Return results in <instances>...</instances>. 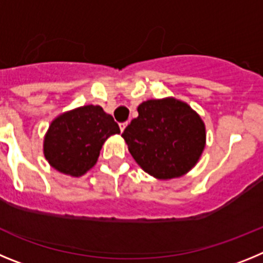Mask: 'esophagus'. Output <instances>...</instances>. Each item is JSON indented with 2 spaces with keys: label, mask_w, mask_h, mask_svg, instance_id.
Returning a JSON list of instances; mask_svg holds the SVG:
<instances>
[{
  "label": "esophagus",
  "mask_w": 263,
  "mask_h": 263,
  "mask_svg": "<svg viewBox=\"0 0 263 263\" xmlns=\"http://www.w3.org/2000/svg\"><path fill=\"white\" fill-rule=\"evenodd\" d=\"M127 126V122H122V124H120V129H121V132H124L125 130V127Z\"/></svg>",
  "instance_id": "1"
}]
</instances>
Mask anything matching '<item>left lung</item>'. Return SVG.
Listing matches in <instances>:
<instances>
[{
  "mask_svg": "<svg viewBox=\"0 0 263 263\" xmlns=\"http://www.w3.org/2000/svg\"><path fill=\"white\" fill-rule=\"evenodd\" d=\"M122 137L143 171L157 179L187 174L205 147L203 120L188 104L174 97L139 104Z\"/></svg>",
  "mask_w": 263,
  "mask_h": 263,
  "instance_id": "1",
  "label": "left lung"
}]
</instances>
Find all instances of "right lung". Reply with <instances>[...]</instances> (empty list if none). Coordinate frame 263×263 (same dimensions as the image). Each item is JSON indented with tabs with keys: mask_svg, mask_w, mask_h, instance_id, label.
<instances>
[{
	"mask_svg": "<svg viewBox=\"0 0 263 263\" xmlns=\"http://www.w3.org/2000/svg\"><path fill=\"white\" fill-rule=\"evenodd\" d=\"M118 133V124L101 106H80L51 122L43 153L51 167L78 178L96 164L104 142Z\"/></svg>",
	"mask_w": 263,
	"mask_h": 263,
	"instance_id": "1",
	"label": "right lung"
}]
</instances>
